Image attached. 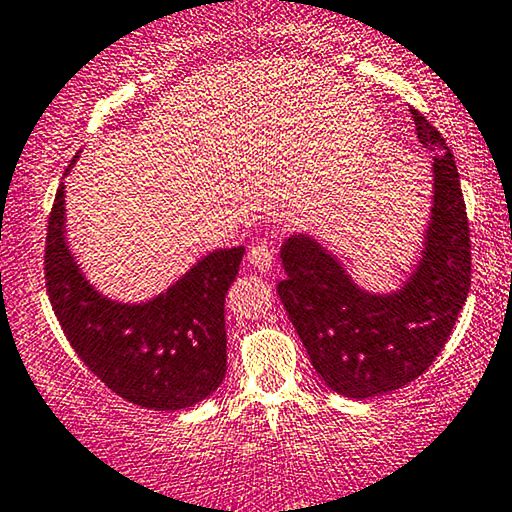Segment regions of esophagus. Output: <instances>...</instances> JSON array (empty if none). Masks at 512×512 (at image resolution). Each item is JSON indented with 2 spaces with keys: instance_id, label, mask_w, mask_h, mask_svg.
<instances>
[{
  "instance_id": "obj_1",
  "label": "esophagus",
  "mask_w": 512,
  "mask_h": 512,
  "mask_svg": "<svg viewBox=\"0 0 512 512\" xmlns=\"http://www.w3.org/2000/svg\"><path fill=\"white\" fill-rule=\"evenodd\" d=\"M272 258H274V251H272L270 242H258V245L251 247L249 254H247L249 265L254 267V270H258V272L270 270Z\"/></svg>"
}]
</instances>
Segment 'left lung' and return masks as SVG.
<instances>
[{
  "label": "left lung",
  "mask_w": 512,
  "mask_h": 512,
  "mask_svg": "<svg viewBox=\"0 0 512 512\" xmlns=\"http://www.w3.org/2000/svg\"><path fill=\"white\" fill-rule=\"evenodd\" d=\"M416 137L435 153V203L426 251L396 295H368L334 256L304 235L281 249L277 293L316 373L348 398L382 396L423 375L453 332L471 286V242L458 167L444 137L410 109Z\"/></svg>",
  "instance_id": "left-lung-1"
}]
</instances>
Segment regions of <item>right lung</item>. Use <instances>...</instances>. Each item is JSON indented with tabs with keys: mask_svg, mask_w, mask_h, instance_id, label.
Masks as SVG:
<instances>
[{
	"mask_svg": "<svg viewBox=\"0 0 512 512\" xmlns=\"http://www.w3.org/2000/svg\"><path fill=\"white\" fill-rule=\"evenodd\" d=\"M64 183L45 240V288L61 329L109 391L146 410L169 412L208 398L226 375V290L245 247L212 251L148 304H116L77 270L64 240Z\"/></svg>",
	"mask_w": 512,
	"mask_h": 512,
	"instance_id": "1",
	"label": "right lung"
}]
</instances>
